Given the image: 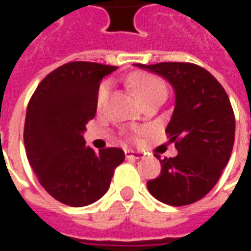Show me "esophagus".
Returning a JSON list of instances; mask_svg holds the SVG:
<instances>
[{"label":"esophagus","mask_w":251,"mask_h":251,"mask_svg":"<svg viewBox=\"0 0 251 251\" xmlns=\"http://www.w3.org/2000/svg\"><path fill=\"white\" fill-rule=\"evenodd\" d=\"M144 155L141 152H137V151H126V158L127 159H141Z\"/></svg>","instance_id":"1"}]
</instances>
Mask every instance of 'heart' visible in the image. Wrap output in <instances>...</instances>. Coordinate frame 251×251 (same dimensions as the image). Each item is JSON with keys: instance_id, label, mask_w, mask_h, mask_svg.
Listing matches in <instances>:
<instances>
[{"instance_id": "heart-1", "label": "heart", "mask_w": 251, "mask_h": 251, "mask_svg": "<svg viewBox=\"0 0 251 251\" xmlns=\"http://www.w3.org/2000/svg\"><path fill=\"white\" fill-rule=\"evenodd\" d=\"M127 83L134 93L138 96L141 101L147 100L153 96H166V86L163 81L158 78L156 75H152L148 73H134L128 75ZM109 82H101L98 95H96V104L98 109H101L109 98Z\"/></svg>"}]
</instances>
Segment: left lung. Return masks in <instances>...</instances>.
Wrapping results in <instances>:
<instances>
[{
    "label": "left lung",
    "instance_id": "8db88e82",
    "mask_svg": "<svg viewBox=\"0 0 251 251\" xmlns=\"http://www.w3.org/2000/svg\"><path fill=\"white\" fill-rule=\"evenodd\" d=\"M137 65L166 78L176 92L166 134L178 153L160 160V175L147 187L168 205L193 204L214 188L230 158L235 142L230 100L215 76L197 64Z\"/></svg>",
    "mask_w": 251,
    "mask_h": 251
}]
</instances>
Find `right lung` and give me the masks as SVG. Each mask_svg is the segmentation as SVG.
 I'll return each instance as SVG.
<instances>
[{
	"mask_svg": "<svg viewBox=\"0 0 251 251\" xmlns=\"http://www.w3.org/2000/svg\"><path fill=\"white\" fill-rule=\"evenodd\" d=\"M116 68L89 61L64 64L39 83L27 104L26 156L44 190L65 205L85 207L98 201L124 160L120 148L96 153L82 137L96 114L100 79Z\"/></svg>",
	"mask_w": 251,
	"mask_h": 251,
	"instance_id": "add662e5",
	"label": "right lung"
}]
</instances>
